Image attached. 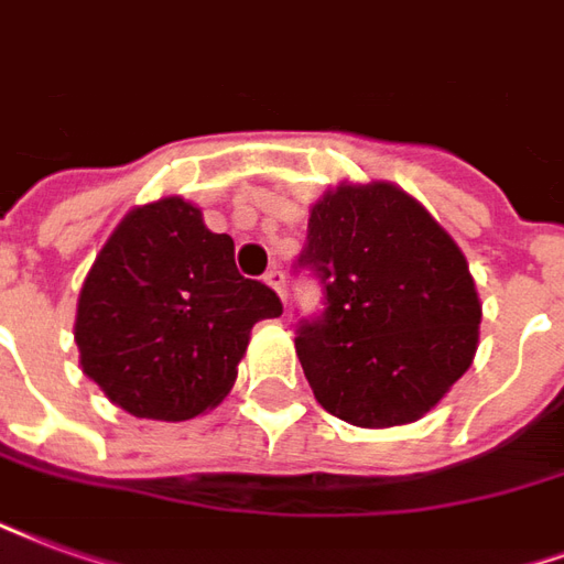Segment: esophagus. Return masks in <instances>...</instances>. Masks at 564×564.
<instances>
[{
	"label": "esophagus",
	"instance_id": "esophagus-1",
	"mask_svg": "<svg viewBox=\"0 0 564 564\" xmlns=\"http://www.w3.org/2000/svg\"><path fill=\"white\" fill-rule=\"evenodd\" d=\"M264 282L276 291L279 297L285 300V273H282V267H270L264 273Z\"/></svg>",
	"mask_w": 564,
	"mask_h": 564
}]
</instances>
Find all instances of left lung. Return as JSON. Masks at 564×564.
I'll list each match as a JSON object with an SVG mask.
<instances>
[{"label":"left lung","mask_w":564,"mask_h":564,"mask_svg":"<svg viewBox=\"0 0 564 564\" xmlns=\"http://www.w3.org/2000/svg\"><path fill=\"white\" fill-rule=\"evenodd\" d=\"M303 270L324 297L294 345L315 400L339 421H417L471 367L480 303L466 258L402 188L327 192L294 261Z\"/></svg>","instance_id":"obj_1"}]
</instances>
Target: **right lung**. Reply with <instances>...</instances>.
Instances as JSON below:
<instances>
[{"instance_id": "add662e5", "label": "right lung", "mask_w": 564, "mask_h": 564, "mask_svg": "<svg viewBox=\"0 0 564 564\" xmlns=\"http://www.w3.org/2000/svg\"><path fill=\"white\" fill-rule=\"evenodd\" d=\"M282 315L276 291L240 276L234 240L164 197L131 209L77 303L80 367L134 417L188 421L225 400L249 330Z\"/></svg>"}]
</instances>
